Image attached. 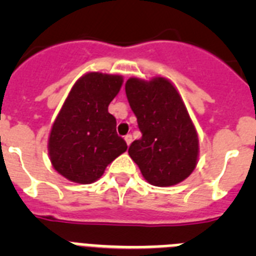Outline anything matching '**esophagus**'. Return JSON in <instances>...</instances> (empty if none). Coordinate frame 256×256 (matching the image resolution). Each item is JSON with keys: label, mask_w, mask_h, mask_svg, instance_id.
Here are the masks:
<instances>
[{"label": "esophagus", "mask_w": 256, "mask_h": 256, "mask_svg": "<svg viewBox=\"0 0 256 256\" xmlns=\"http://www.w3.org/2000/svg\"><path fill=\"white\" fill-rule=\"evenodd\" d=\"M124 140H126V144H128V146L132 144V136H130V134H126V137H124Z\"/></svg>", "instance_id": "esophagus-1"}]
</instances>
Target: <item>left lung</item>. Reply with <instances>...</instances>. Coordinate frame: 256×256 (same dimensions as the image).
Instances as JSON below:
<instances>
[{"label":"left lung","mask_w":256,"mask_h":256,"mask_svg":"<svg viewBox=\"0 0 256 256\" xmlns=\"http://www.w3.org/2000/svg\"><path fill=\"white\" fill-rule=\"evenodd\" d=\"M126 94L142 133L128 154L150 184L169 187L186 180L198 160V137L173 83L162 76H132Z\"/></svg>","instance_id":"1"}]
</instances>
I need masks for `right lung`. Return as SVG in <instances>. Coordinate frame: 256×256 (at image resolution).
<instances>
[{"instance_id":"right-lung-1","label":"right lung","mask_w":256,"mask_h":256,"mask_svg":"<svg viewBox=\"0 0 256 256\" xmlns=\"http://www.w3.org/2000/svg\"><path fill=\"white\" fill-rule=\"evenodd\" d=\"M123 76L90 72L74 83L48 137V156L58 174L79 184L96 182L128 146L116 133L108 105Z\"/></svg>"}]
</instances>
